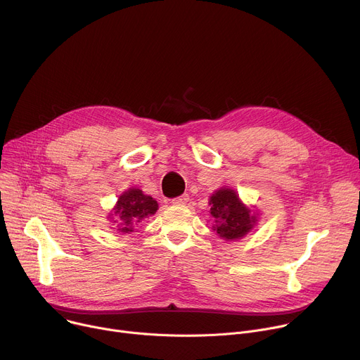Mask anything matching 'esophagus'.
Here are the masks:
<instances>
[{
	"instance_id": "1",
	"label": "esophagus",
	"mask_w": 360,
	"mask_h": 360,
	"mask_svg": "<svg viewBox=\"0 0 360 360\" xmlns=\"http://www.w3.org/2000/svg\"><path fill=\"white\" fill-rule=\"evenodd\" d=\"M188 200H189V195H188V193H184V195H181V196L172 199V203H175V205H185Z\"/></svg>"
}]
</instances>
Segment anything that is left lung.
Returning a JSON list of instances; mask_svg holds the SVG:
<instances>
[{
	"instance_id": "1",
	"label": "left lung",
	"mask_w": 360,
	"mask_h": 360,
	"mask_svg": "<svg viewBox=\"0 0 360 360\" xmlns=\"http://www.w3.org/2000/svg\"><path fill=\"white\" fill-rule=\"evenodd\" d=\"M212 229L225 240L245 238L259 221V212L242 202L238 192L222 186L210 196Z\"/></svg>"
}]
</instances>
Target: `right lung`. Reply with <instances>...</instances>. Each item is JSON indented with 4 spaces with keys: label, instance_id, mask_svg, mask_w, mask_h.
<instances>
[{
    "label": "right lung",
    "instance_id": "right-lung-1",
    "mask_svg": "<svg viewBox=\"0 0 360 360\" xmlns=\"http://www.w3.org/2000/svg\"><path fill=\"white\" fill-rule=\"evenodd\" d=\"M157 211L158 202L145 195L142 189L132 186L118 196L111 214H108V221L115 225L112 229H117V232L131 233L139 222L155 215Z\"/></svg>",
    "mask_w": 360,
    "mask_h": 360
}]
</instances>
